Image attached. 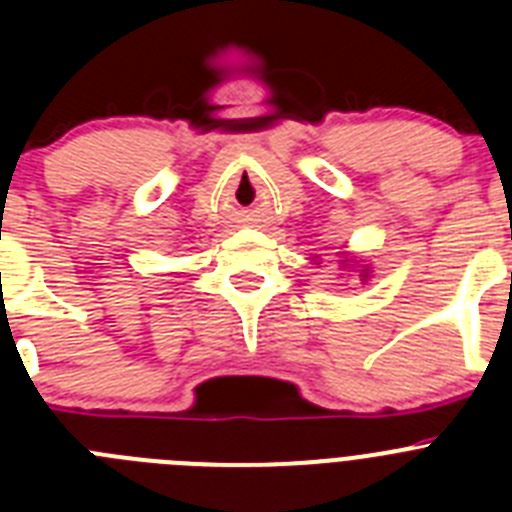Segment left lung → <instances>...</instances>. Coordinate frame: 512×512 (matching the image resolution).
<instances>
[{"instance_id": "obj_1", "label": "left lung", "mask_w": 512, "mask_h": 512, "mask_svg": "<svg viewBox=\"0 0 512 512\" xmlns=\"http://www.w3.org/2000/svg\"><path fill=\"white\" fill-rule=\"evenodd\" d=\"M361 271H364V274H361V277H364V279H366V271H369V269H361Z\"/></svg>"}]
</instances>
